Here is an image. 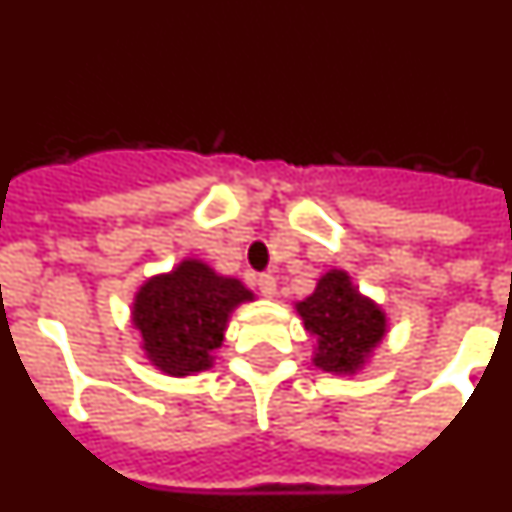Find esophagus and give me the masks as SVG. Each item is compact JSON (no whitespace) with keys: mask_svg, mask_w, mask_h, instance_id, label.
Wrapping results in <instances>:
<instances>
[{"mask_svg":"<svg viewBox=\"0 0 512 512\" xmlns=\"http://www.w3.org/2000/svg\"><path fill=\"white\" fill-rule=\"evenodd\" d=\"M253 284H256V287H259V292L264 297H271L274 295V292H277V277H274V274H256V277H253Z\"/></svg>","mask_w":512,"mask_h":512,"instance_id":"34e87169","label":"esophagus"}]
</instances>
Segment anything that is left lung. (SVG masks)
<instances>
[{"mask_svg": "<svg viewBox=\"0 0 512 512\" xmlns=\"http://www.w3.org/2000/svg\"><path fill=\"white\" fill-rule=\"evenodd\" d=\"M297 312L318 341L315 364L323 372H356L384 336V312L356 292L346 271H328Z\"/></svg>", "mask_w": 512, "mask_h": 512, "instance_id": "left-lung-1", "label": "left lung"}]
</instances>
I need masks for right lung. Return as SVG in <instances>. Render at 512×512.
Wrapping results in <instances>:
<instances>
[{"label":"right lung","instance_id":"obj_1","mask_svg":"<svg viewBox=\"0 0 512 512\" xmlns=\"http://www.w3.org/2000/svg\"><path fill=\"white\" fill-rule=\"evenodd\" d=\"M246 300L253 295L238 279L217 277L202 261H184L140 287L133 323L148 359L171 377H187L212 364L230 310Z\"/></svg>","mask_w":512,"mask_h":512}]
</instances>
